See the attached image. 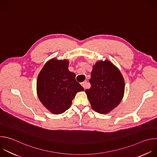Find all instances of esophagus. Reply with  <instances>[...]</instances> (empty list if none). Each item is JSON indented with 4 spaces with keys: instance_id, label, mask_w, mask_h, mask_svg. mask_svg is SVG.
Segmentation results:
<instances>
[{
    "instance_id": "1",
    "label": "esophagus",
    "mask_w": 157,
    "mask_h": 157,
    "mask_svg": "<svg viewBox=\"0 0 157 157\" xmlns=\"http://www.w3.org/2000/svg\"><path fill=\"white\" fill-rule=\"evenodd\" d=\"M81 84L82 86L84 89H86V88L87 87V81H84L82 82Z\"/></svg>"
}]
</instances>
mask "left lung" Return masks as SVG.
<instances>
[{
  "label": "left lung",
  "instance_id": "8db88e82",
  "mask_svg": "<svg viewBox=\"0 0 157 157\" xmlns=\"http://www.w3.org/2000/svg\"><path fill=\"white\" fill-rule=\"evenodd\" d=\"M89 81L91 87L85 92L96 112L105 114L119 104L124 94L125 82L113 63L107 59L96 62Z\"/></svg>",
  "mask_w": 157,
  "mask_h": 157
}]
</instances>
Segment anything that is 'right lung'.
Returning a JSON list of instances; mask_svg holds the SVG:
<instances>
[{"label": "right lung", "instance_id": "add662e5", "mask_svg": "<svg viewBox=\"0 0 157 157\" xmlns=\"http://www.w3.org/2000/svg\"><path fill=\"white\" fill-rule=\"evenodd\" d=\"M69 61L53 58L43 67L36 81V92L42 104L52 113L62 114L68 109L78 92L84 89L68 70Z\"/></svg>", "mask_w": 157, "mask_h": 157}]
</instances>
